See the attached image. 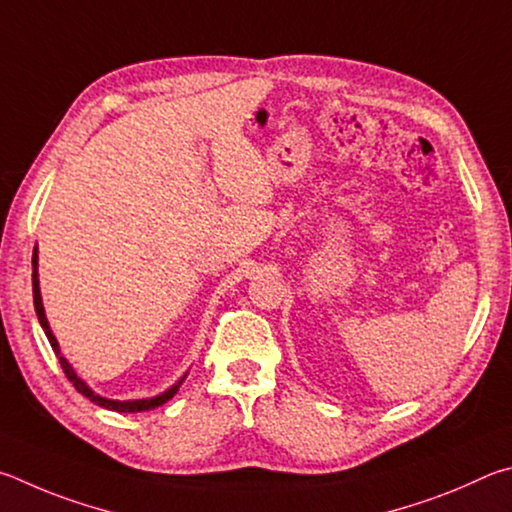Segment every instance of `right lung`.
Instances as JSON below:
<instances>
[{"label": "right lung", "mask_w": 512, "mask_h": 512, "mask_svg": "<svg viewBox=\"0 0 512 512\" xmlns=\"http://www.w3.org/2000/svg\"><path fill=\"white\" fill-rule=\"evenodd\" d=\"M33 303H35V312H38V319H40V326L44 328V333H47V337H49V344H51V348L53 351L58 353V360H60V366H62V371H65V375H67V380L74 384L76 387V391L78 393H83L85 398H89L92 402H96L98 407H105V409H112V411H128V414H134V411H148V409H155V407H159V405H164L166 400H170L177 393V389H179V384L182 382H177L173 389H168V391H164L161 393V396H157V398H150V400H128V402H119V400H105V398H101V396H96V393L87 387V384L78 378V375L74 373V369H71V364L65 360V357L60 355V348H58V342H56V337H53V333H51V328H49V321H47V315H44V308H42V297H40V283H38V249L33 251Z\"/></svg>", "instance_id": "add662e5"}]
</instances>
